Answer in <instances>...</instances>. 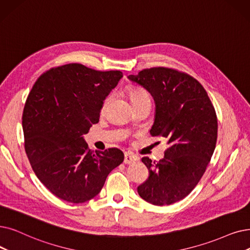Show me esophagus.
Returning <instances> with one entry per match:
<instances>
[{"instance_id":"esophagus-1","label":"esophagus","mask_w":250,"mask_h":250,"mask_svg":"<svg viewBox=\"0 0 250 250\" xmlns=\"http://www.w3.org/2000/svg\"><path fill=\"white\" fill-rule=\"evenodd\" d=\"M138 160V157L132 153H128V152H125V160L124 162L125 165H131V164H134V162H136Z\"/></svg>"}]
</instances>
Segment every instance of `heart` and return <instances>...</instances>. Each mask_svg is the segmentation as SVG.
Listing matches in <instances>:
<instances>
[{
    "instance_id": "heart-1",
    "label": "heart",
    "mask_w": 250,
    "mask_h": 250,
    "mask_svg": "<svg viewBox=\"0 0 250 250\" xmlns=\"http://www.w3.org/2000/svg\"><path fill=\"white\" fill-rule=\"evenodd\" d=\"M129 97H131V101H135L141 98H145V97H149L148 94L146 93V91H144L143 89H140V88H133L129 91ZM108 98L105 101V104L107 103Z\"/></svg>"
}]
</instances>
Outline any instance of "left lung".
I'll list each match as a JSON object with an SVG mask.
<instances>
[{"label":"left lung","instance_id":"obj_1","mask_svg":"<svg viewBox=\"0 0 250 250\" xmlns=\"http://www.w3.org/2000/svg\"><path fill=\"white\" fill-rule=\"evenodd\" d=\"M127 79L153 97L155 115L150 135L164 137L168 144L158 162L142 158L149 177L138 193L154 205L178 202L197 185L213 154L218 138L214 107L198 81L175 69L153 67Z\"/></svg>","mask_w":250,"mask_h":250}]
</instances>
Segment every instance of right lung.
I'll use <instances>...</instances> for the list:
<instances>
[{"mask_svg": "<svg viewBox=\"0 0 250 250\" xmlns=\"http://www.w3.org/2000/svg\"><path fill=\"white\" fill-rule=\"evenodd\" d=\"M123 78L70 63L42 74L22 115L24 146L38 179L55 196L83 203L99 194L123 151H91L83 135L99 122L103 101Z\"/></svg>", "mask_w": 250, "mask_h": 250, "instance_id": "obj_1", "label": "right lung"}]
</instances>
